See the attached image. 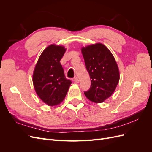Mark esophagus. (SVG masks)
Returning a JSON list of instances; mask_svg holds the SVG:
<instances>
[{"instance_id": "34e87169", "label": "esophagus", "mask_w": 152, "mask_h": 152, "mask_svg": "<svg viewBox=\"0 0 152 152\" xmlns=\"http://www.w3.org/2000/svg\"><path fill=\"white\" fill-rule=\"evenodd\" d=\"M74 82H75V83H78V82H79V78H78L77 77H75L74 78Z\"/></svg>"}]
</instances>
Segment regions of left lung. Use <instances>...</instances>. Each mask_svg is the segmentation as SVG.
Masks as SVG:
<instances>
[{
    "mask_svg": "<svg viewBox=\"0 0 152 152\" xmlns=\"http://www.w3.org/2000/svg\"><path fill=\"white\" fill-rule=\"evenodd\" d=\"M81 51L91 79L90 89L84 94L91 102L102 103L113 94L120 79L115 59L110 50L100 43L82 48Z\"/></svg>",
    "mask_w": 152,
    "mask_h": 152,
    "instance_id": "8db88e82",
    "label": "left lung"
}]
</instances>
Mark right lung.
Masks as SVG:
<instances>
[{
	"instance_id": "add662e5",
	"label": "right lung",
	"mask_w": 152,
	"mask_h": 152,
	"mask_svg": "<svg viewBox=\"0 0 152 152\" xmlns=\"http://www.w3.org/2000/svg\"><path fill=\"white\" fill-rule=\"evenodd\" d=\"M65 51L61 45H49L41 54L34 69L32 80L35 92L49 106L61 103L72 84L66 79L60 63Z\"/></svg>"
}]
</instances>
